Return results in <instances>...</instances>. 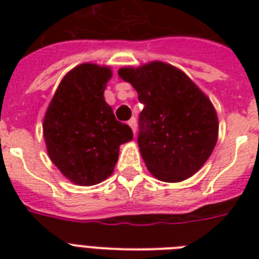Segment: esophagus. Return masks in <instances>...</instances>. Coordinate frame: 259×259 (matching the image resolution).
<instances>
[{
  "label": "esophagus",
  "mask_w": 259,
  "mask_h": 259,
  "mask_svg": "<svg viewBox=\"0 0 259 259\" xmlns=\"http://www.w3.org/2000/svg\"><path fill=\"white\" fill-rule=\"evenodd\" d=\"M127 123H129V126L132 127V130H133V133L136 134V132H137V123H136V118H132V119L127 122Z\"/></svg>",
  "instance_id": "1"
}]
</instances>
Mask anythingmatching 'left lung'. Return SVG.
Here are the masks:
<instances>
[{
  "label": "left lung",
  "instance_id": "left-lung-1",
  "mask_svg": "<svg viewBox=\"0 0 259 259\" xmlns=\"http://www.w3.org/2000/svg\"><path fill=\"white\" fill-rule=\"evenodd\" d=\"M118 75L144 103L138 146L146 168L165 183L193 176L218 141L219 122L209 98L183 71L158 60L123 67Z\"/></svg>",
  "mask_w": 259,
  "mask_h": 259
}]
</instances>
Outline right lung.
<instances>
[{"label":"right lung","instance_id":"add662e5","mask_svg":"<svg viewBox=\"0 0 259 259\" xmlns=\"http://www.w3.org/2000/svg\"><path fill=\"white\" fill-rule=\"evenodd\" d=\"M111 76L109 66L79 64L64 75L44 115L51 161L76 185L90 187L111 176L119 146L133 140L132 129L115 119L103 97Z\"/></svg>","mask_w":259,"mask_h":259}]
</instances>
